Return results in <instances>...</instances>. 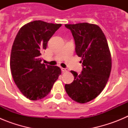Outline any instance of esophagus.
<instances>
[{
	"label": "esophagus",
	"instance_id": "esophagus-1",
	"mask_svg": "<svg viewBox=\"0 0 128 128\" xmlns=\"http://www.w3.org/2000/svg\"><path fill=\"white\" fill-rule=\"evenodd\" d=\"M61 69H62V72H68V69H67V68H62Z\"/></svg>",
	"mask_w": 128,
	"mask_h": 128
}]
</instances>
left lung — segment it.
I'll return each mask as SVG.
<instances>
[{
  "instance_id": "obj_1",
  "label": "left lung",
  "mask_w": 128,
  "mask_h": 128,
  "mask_svg": "<svg viewBox=\"0 0 128 128\" xmlns=\"http://www.w3.org/2000/svg\"><path fill=\"white\" fill-rule=\"evenodd\" d=\"M74 37L76 52L82 58L81 74L71 70L74 80L65 88L70 98L86 103L98 97L108 81L112 58L106 36L99 26L88 23L65 25Z\"/></svg>"
}]
</instances>
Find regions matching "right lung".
<instances>
[{
    "label": "right lung",
    "instance_id": "add662e5",
    "mask_svg": "<svg viewBox=\"0 0 128 128\" xmlns=\"http://www.w3.org/2000/svg\"><path fill=\"white\" fill-rule=\"evenodd\" d=\"M61 26L35 20L22 27L16 36L10 57L11 74L20 91L30 100L47 96L61 74L58 66L41 63L42 52Z\"/></svg>",
    "mask_w": 128,
    "mask_h": 128
}]
</instances>
